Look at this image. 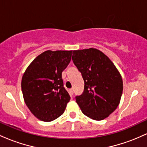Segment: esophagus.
I'll return each mask as SVG.
<instances>
[{"label": "esophagus", "mask_w": 147, "mask_h": 147, "mask_svg": "<svg viewBox=\"0 0 147 147\" xmlns=\"http://www.w3.org/2000/svg\"><path fill=\"white\" fill-rule=\"evenodd\" d=\"M69 92H70V95H73V93H74V90L72 88L70 89V90H69Z\"/></svg>", "instance_id": "obj_1"}]
</instances>
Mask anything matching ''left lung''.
I'll use <instances>...</instances> for the list:
<instances>
[{
    "label": "left lung",
    "instance_id": "1",
    "mask_svg": "<svg viewBox=\"0 0 147 147\" xmlns=\"http://www.w3.org/2000/svg\"><path fill=\"white\" fill-rule=\"evenodd\" d=\"M72 59L84 81V90L76 97L82 113L102 120L117 109L123 91L122 76L112 61L95 48L74 50Z\"/></svg>",
    "mask_w": 147,
    "mask_h": 147
}]
</instances>
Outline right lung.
I'll return each mask as SVG.
<instances>
[{"mask_svg":"<svg viewBox=\"0 0 147 147\" xmlns=\"http://www.w3.org/2000/svg\"><path fill=\"white\" fill-rule=\"evenodd\" d=\"M72 50H47L28 65L21 80L25 103L34 115L51 122L63 113L70 99L64 88L62 72L71 60Z\"/></svg>","mask_w":147,"mask_h":147,"instance_id":"right-lung-1","label":"right lung"}]
</instances>
